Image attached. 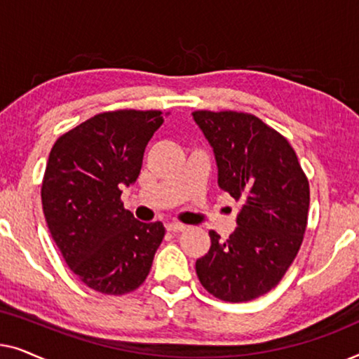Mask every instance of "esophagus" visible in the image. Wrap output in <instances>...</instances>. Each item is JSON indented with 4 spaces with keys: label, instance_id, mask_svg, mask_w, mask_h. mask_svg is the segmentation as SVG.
<instances>
[{
    "label": "esophagus",
    "instance_id": "obj_1",
    "mask_svg": "<svg viewBox=\"0 0 359 359\" xmlns=\"http://www.w3.org/2000/svg\"><path fill=\"white\" fill-rule=\"evenodd\" d=\"M166 229L173 233H180V232H183V230H186V225L180 224V222H170V224H166Z\"/></svg>",
    "mask_w": 359,
    "mask_h": 359
}]
</instances>
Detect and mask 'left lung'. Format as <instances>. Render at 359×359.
Segmentation results:
<instances>
[{
	"label": "left lung",
	"mask_w": 359,
	"mask_h": 359,
	"mask_svg": "<svg viewBox=\"0 0 359 359\" xmlns=\"http://www.w3.org/2000/svg\"><path fill=\"white\" fill-rule=\"evenodd\" d=\"M193 119L214 150L219 188L242 201L235 232L220 240L210 230L196 273L217 299L252 301L281 281L301 248L309 181L289 142L258 117L196 111Z\"/></svg>",
	"instance_id": "left-lung-1"
}]
</instances>
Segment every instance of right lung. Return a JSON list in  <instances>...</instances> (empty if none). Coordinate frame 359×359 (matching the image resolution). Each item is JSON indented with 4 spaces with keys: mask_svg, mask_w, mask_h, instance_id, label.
Wrapping results in <instances>:
<instances>
[{
    "mask_svg": "<svg viewBox=\"0 0 359 359\" xmlns=\"http://www.w3.org/2000/svg\"><path fill=\"white\" fill-rule=\"evenodd\" d=\"M161 124V111L102 112L63 134L48 155L41 191L48 230L72 271L97 292L139 287L165 237L163 224L135 220L121 201Z\"/></svg>",
    "mask_w": 359,
    "mask_h": 359,
    "instance_id": "obj_1",
    "label": "right lung"
}]
</instances>
